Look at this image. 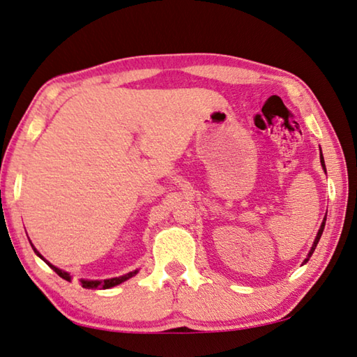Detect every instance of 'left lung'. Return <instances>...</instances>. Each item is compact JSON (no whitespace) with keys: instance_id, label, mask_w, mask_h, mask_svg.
Wrapping results in <instances>:
<instances>
[{"instance_id":"1","label":"left lung","mask_w":357,"mask_h":357,"mask_svg":"<svg viewBox=\"0 0 357 357\" xmlns=\"http://www.w3.org/2000/svg\"><path fill=\"white\" fill-rule=\"evenodd\" d=\"M319 151H321V149H319ZM319 160H321V166H323V169H324V171H326V165H324V158H323V153H319ZM324 225H326V218L323 220V223H321V227H319V231H318V234H317V238H314V242H313V245H312V250L308 251V256H307L305 259H303L302 264H305V262H308V259H310V256L313 255V251H314V248H317V245H318L319 238H321V234H323V231H324Z\"/></svg>"}]
</instances>
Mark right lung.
<instances>
[{
    "label": "right lung",
    "instance_id": "1",
    "mask_svg": "<svg viewBox=\"0 0 357 357\" xmlns=\"http://www.w3.org/2000/svg\"><path fill=\"white\" fill-rule=\"evenodd\" d=\"M31 247H33V245H31ZM33 250H34V253H36L40 259L45 261V259L43 258V256L39 255V251H38L36 248H33ZM45 262H47V261H45ZM47 264H49L52 268H54V271H55L61 278L66 280V282H71V275H69L68 272H64V271H61V268L55 267L54 264H50V262H47ZM137 272H139V271H132V272H130V273H126V275L115 277V278H107V280H80V283H82V286H84V288H86V289H96V288L109 289V288H114V286H116V284L126 282V280H130L131 277L136 275Z\"/></svg>",
    "mask_w": 357,
    "mask_h": 357
}]
</instances>
